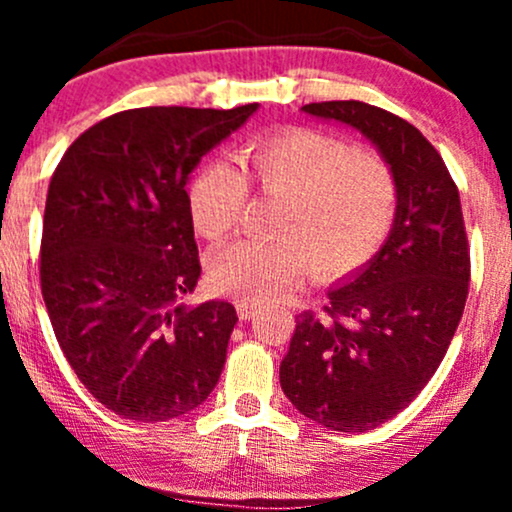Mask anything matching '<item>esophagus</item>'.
Masks as SVG:
<instances>
[{"label": "esophagus", "mask_w": 512, "mask_h": 512, "mask_svg": "<svg viewBox=\"0 0 512 512\" xmlns=\"http://www.w3.org/2000/svg\"><path fill=\"white\" fill-rule=\"evenodd\" d=\"M236 310H238L240 320H252V317L257 315V305L250 303V301H238Z\"/></svg>", "instance_id": "1"}]
</instances>
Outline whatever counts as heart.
<instances>
[{"label":"heart","mask_w":512,"mask_h":512,"mask_svg":"<svg viewBox=\"0 0 512 512\" xmlns=\"http://www.w3.org/2000/svg\"><path fill=\"white\" fill-rule=\"evenodd\" d=\"M248 180L279 199L274 240H236L209 262L214 289L243 301H274L313 267L342 279L383 250L397 214V178L380 156L315 129H286L252 144ZM248 182L231 163L211 161L187 187L192 223L204 238L231 233Z\"/></svg>","instance_id":"obj_1"}]
</instances>
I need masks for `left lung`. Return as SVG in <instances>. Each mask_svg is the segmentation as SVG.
<instances>
[{"instance_id": "obj_1", "label": "left lung", "mask_w": 512, "mask_h": 512, "mask_svg": "<svg viewBox=\"0 0 512 512\" xmlns=\"http://www.w3.org/2000/svg\"><path fill=\"white\" fill-rule=\"evenodd\" d=\"M358 129L397 178L383 250L327 291L325 315L296 317L279 368L284 395L315 424L363 433L407 409L455 337L469 291L462 204L443 158L414 125L361 101L303 105Z\"/></svg>"}]
</instances>
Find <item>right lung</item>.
<instances>
[{"mask_svg":"<svg viewBox=\"0 0 512 512\" xmlns=\"http://www.w3.org/2000/svg\"><path fill=\"white\" fill-rule=\"evenodd\" d=\"M260 108H134L88 127L50 180L40 289L76 378L129 421H168L211 395L238 322L197 286L190 173Z\"/></svg>","mask_w":512,"mask_h":512,"instance_id":"right-lung-1","label":"right lung"}]
</instances>
